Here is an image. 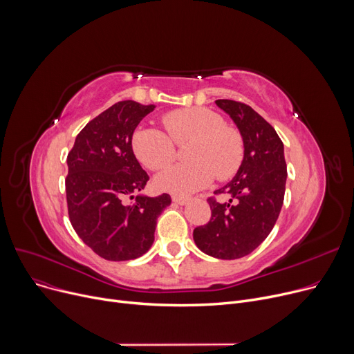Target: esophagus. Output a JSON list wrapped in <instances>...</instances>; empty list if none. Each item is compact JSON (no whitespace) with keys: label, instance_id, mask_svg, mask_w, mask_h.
<instances>
[{"label":"esophagus","instance_id":"34e87169","mask_svg":"<svg viewBox=\"0 0 354 354\" xmlns=\"http://www.w3.org/2000/svg\"><path fill=\"white\" fill-rule=\"evenodd\" d=\"M171 198H173V201H174L176 204H180V205H184V204H187V203L190 201L189 197H181V196H173Z\"/></svg>","mask_w":354,"mask_h":354}]
</instances>
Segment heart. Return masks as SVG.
Wrapping results in <instances>:
<instances>
[{
  "label": "heart",
  "instance_id": "heart-1",
  "mask_svg": "<svg viewBox=\"0 0 354 354\" xmlns=\"http://www.w3.org/2000/svg\"><path fill=\"white\" fill-rule=\"evenodd\" d=\"M162 124L169 134L157 129H140L133 136L137 158L150 170H161L174 160L176 145L192 141L185 151L190 162L176 164L157 176L158 189L178 196L209 185L216 176L233 177L244 157L240 133L225 126L224 118L205 107L180 109L165 114Z\"/></svg>",
  "mask_w": 354,
  "mask_h": 354
}]
</instances>
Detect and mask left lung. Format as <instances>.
<instances>
[{"mask_svg":"<svg viewBox=\"0 0 354 354\" xmlns=\"http://www.w3.org/2000/svg\"><path fill=\"white\" fill-rule=\"evenodd\" d=\"M241 134L244 157L230 183L209 197L210 221L196 227L193 239L200 250L221 260L250 254L273 230L279 218L287 178L283 141L276 130L250 106L233 100H216Z\"/></svg>","mask_w":354,"mask_h":354,"instance_id":"obj_1","label":"left lung"}]
</instances>
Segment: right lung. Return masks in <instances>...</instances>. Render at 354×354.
Wrapping results in <instances>:
<instances>
[{"instance_id":"right-lung-1","label":"right lung","mask_w":354,"mask_h":354,"mask_svg":"<svg viewBox=\"0 0 354 354\" xmlns=\"http://www.w3.org/2000/svg\"><path fill=\"white\" fill-rule=\"evenodd\" d=\"M156 106L118 101L82 129L68 153L66 178L71 225L100 257L133 260L150 250L157 218L171 197L137 196L149 181L133 151V134Z\"/></svg>"}]
</instances>
